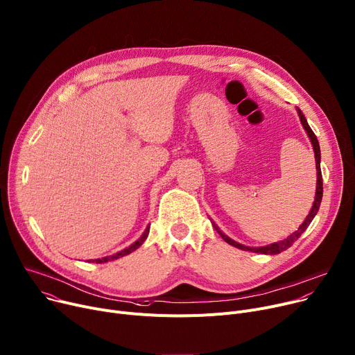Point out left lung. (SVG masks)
I'll return each mask as SVG.
<instances>
[{
  "instance_id": "8db88e82",
  "label": "left lung",
  "mask_w": 355,
  "mask_h": 355,
  "mask_svg": "<svg viewBox=\"0 0 355 355\" xmlns=\"http://www.w3.org/2000/svg\"><path fill=\"white\" fill-rule=\"evenodd\" d=\"M297 109V114H298V118H300V122H302L306 133L309 135V139L313 145V150H314V156H315V169H317V186H315V198H314V202H313V206L306 217V220L298 226V229L295 232H293L290 236H287L286 239L280 240V241H276V243H271V244H267V246H261V248H249V246H244V244L241 243H237L234 241L233 239H230L227 234H225L219 227H217V225L214 222L213 223V227L217 230V233H219L222 236V239L232 244V246L240 249V250H246V252H253V253H260V254H279L284 250H287L288 248L293 246V243L302 236L306 229L310 226V223L313 222V219L315 217L318 209H320V203H321V199H322V176H321V168H320V162H321V153H320V145H318V141H317V136L314 135V132L311 130L306 116L303 115V112L300 111L298 107Z\"/></svg>"
}]
</instances>
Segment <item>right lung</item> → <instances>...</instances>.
<instances>
[{
  "label": "right lung",
  "instance_id": "add662e5",
  "mask_svg": "<svg viewBox=\"0 0 355 355\" xmlns=\"http://www.w3.org/2000/svg\"><path fill=\"white\" fill-rule=\"evenodd\" d=\"M149 229H150V226L148 225V227L145 229V232L142 233V236H141L138 240H136V241H133L129 248H126V249H123V250H121V252H118V253H115V254H112V256H105V257H102V259H95V260H88V261H92V263H106V261H112V260L121 259V257H123V256H128L129 253L135 252L136 249H139V248L142 246V243L146 240V237H148V234H149Z\"/></svg>",
  "mask_w": 355,
  "mask_h": 355
}]
</instances>
